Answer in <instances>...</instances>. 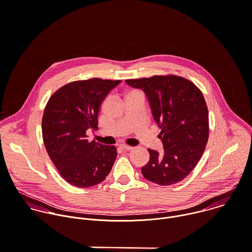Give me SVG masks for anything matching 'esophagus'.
I'll return each instance as SVG.
<instances>
[{
	"instance_id": "obj_1",
	"label": "esophagus",
	"mask_w": 252,
	"mask_h": 252,
	"mask_svg": "<svg viewBox=\"0 0 252 252\" xmlns=\"http://www.w3.org/2000/svg\"><path fill=\"white\" fill-rule=\"evenodd\" d=\"M120 148L121 149H123V150H125V151H130V150H132L133 148L131 147V146H127V145H120Z\"/></svg>"
}]
</instances>
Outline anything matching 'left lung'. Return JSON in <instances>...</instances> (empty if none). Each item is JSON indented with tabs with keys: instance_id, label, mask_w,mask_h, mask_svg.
<instances>
[{
	"instance_id": "left-lung-1",
	"label": "left lung",
	"mask_w": 252,
	"mask_h": 252,
	"mask_svg": "<svg viewBox=\"0 0 252 252\" xmlns=\"http://www.w3.org/2000/svg\"><path fill=\"white\" fill-rule=\"evenodd\" d=\"M125 82L145 93L161 130L158 137L163 152L148 150L150 160L141 168L144 177L163 186L183 180L198 163L209 138V114L202 92L189 80L173 75Z\"/></svg>"
}]
</instances>
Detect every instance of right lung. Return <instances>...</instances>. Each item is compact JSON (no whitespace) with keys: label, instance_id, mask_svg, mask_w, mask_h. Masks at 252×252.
I'll return each mask as SVG.
<instances>
[{"label":"right lung","instance_id":"add662e5","mask_svg":"<svg viewBox=\"0 0 252 252\" xmlns=\"http://www.w3.org/2000/svg\"><path fill=\"white\" fill-rule=\"evenodd\" d=\"M120 83L98 78L72 82L55 92L46 104L44 146L60 175L76 187L102 182L115 161L116 148L90 142L86 132L97 128L100 104Z\"/></svg>","mask_w":252,"mask_h":252}]
</instances>
